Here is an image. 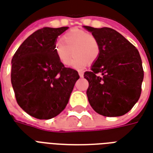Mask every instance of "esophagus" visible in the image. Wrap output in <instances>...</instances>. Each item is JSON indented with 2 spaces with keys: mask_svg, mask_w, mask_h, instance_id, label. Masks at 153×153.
I'll list each match as a JSON object with an SVG mask.
<instances>
[{
  "mask_svg": "<svg viewBox=\"0 0 153 153\" xmlns=\"http://www.w3.org/2000/svg\"><path fill=\"white\" fill-rule=\"evenodd\" d=\"M79 74L80 77H83V71H79Z\"/></svg>",
  "mask_w": 153,
  "mask_h": 153,
  "instance_id": "1",
  "label": "esophagus"
}]
</instances>
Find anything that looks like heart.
<instances>
[{
    "label": "heart",
    "mask_w": 153,
    "mask_h": 153,
    "mask_svg": "<svg viewBox=\"0 0 153 153\" xmlns=\"http://www.w3.org/2000/svg\"><path fill=\"white\" fill-rule=\"evenodd\" d=\"M74 56L71 66L81 70L85 64H93L100 56V44L94 35L74 28L63 35L55 46L57 59L63 65H69Z\"/></svg>",
    "instance_id": "b5f03b06"
}]
</instances>
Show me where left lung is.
Returning a JSON list of instances; mask_svg holds the SVG:
<instances>
[{
  "instance_id": "8db88e82",
  "label": "left lung",
  "mask_w": 153,
  "mask_h": 153,
  "mask_svg": "<svg viewBox=\"0 0 153 153\" xmlns=\"http://www.w3.org/2000/svg\"><path fill=\"white\" fill-rule=\"evenodd\" d=\"M100 44V56L83 76L93 109L108 117L128 112L140 97L143 69L137 48L111 28L83 26Z\"/></svg>"
}]
</instances>
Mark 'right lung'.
<instances>
[{
	"label": "right lung",
	"instance_id": "obj_1",
	"mask_svg": "<svg viewBox=\"0 0 153 153\" xmlns=\"http://www.w3.org/2000/svg\"><path fill=\"white\" fill-rule=\"evenodd\" d=\"M68 27L38 29L20 45L12 58L11 83L19 106L34 118L49 120L63 111L79 79L55 53L58 36Z\"/></svg>",
	"mask_w": 153,
	"mask_h": 153
}]
</instances>
